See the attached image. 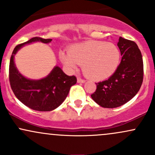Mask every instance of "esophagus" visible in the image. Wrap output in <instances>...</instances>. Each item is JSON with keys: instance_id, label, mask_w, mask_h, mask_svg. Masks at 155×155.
<instances>
[{"instance_id": "1", "label": "esophagus", "mask_w": 155, "mask_h": 155, "mask_svg": "<svg viewBox=\"0 0 155 155\" xmlns=\"http://www.w3.org/2000/svg\"><path fill=\"white\" fill-rule=\"evenodd\" d=\"M77 81L79 83H84L85 82V80L83 79H81V78H80V77H78L77 78Z\"/></svg>"}]
</instances>
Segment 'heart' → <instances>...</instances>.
I'll list each match as a JSON object with an SVG mask.
<instances>
[{"instance_id":"heart-1","label":"heart","mask_w":155,"mask_h":155,"mask_svg":"<svg viewBox=\"0 0 155 155\" xmlns=\"http://www.w3.org/2000/svg\"><path fill=\"white\" fill-rule=\"evenodd\" d=\"M60 59L71 70L82 63L85 75L95 80L109 77L118 67L120 51L114 44L101 41H88L74 44L68 52H62Z\"/></svg>"}]
</instances>
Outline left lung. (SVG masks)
Returning a JSON list of instances; mask_svg holds the SVG:
<instances>
[{"mask_svg": "<svg viewBox=\"0 0 155 155\" xmlns=\"http://www.w3.org/2000/svg\"><path fill=\"white\" fill-rule=\"evenodd\" d=\"M117 46L122 55L117 70L107 80L97 83L91 95L104 108H117L133 98L139 91L143 79L142 54L134 41L120 37Z\"/></svg>", "mask_w": 155, "mask_h": 155, "instance_id": "8db88e82", "label": "left lung"}]
</instances>
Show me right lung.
Wrapping results in <instances>:
<instances>
[{
    "instance_id": "add662e5",
    "label": "right lung",
    "mask_w": 155,
    "mask_h": 155,
    "mask_svg": "<svg viewBox=\"0 0 155 155\" xmlns=\"http://www.w3.org/2000/svg\"><path fill=\"white\" fill-rule=\"evenodd\" d=\"M41 41L47 44L51 39L34 37L28 41L16 46L9 63L8 79L12 91L23 104L31 109L49 111L58 108L66 98L70 88L76 83L75 76H68L60 67L54 68L47 77L40 80H31L24 77L16 68L14 56L27 44Z\"/></svg>"
}]
</instances>
